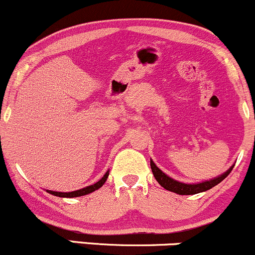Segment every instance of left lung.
<instances>
[{
    "label": "left lung",
    "instance_id": "obj_1",
    "mask_svg": "<svg viewBox=\"0 0 255 255\" xmlns=\"http://www.w3.org/2000/svg\"><path fill=\"white\" fill-rule=\"evenodd\" d=\"M233 168L234 165L231 166L229 170L225 171L223 175L213 178V180L206 181V182L197 183V184H187V183H182V182H178V181L172 180L171 177H169L168 175H165L164 172L160 170V169L151 160L152 172H153V176L158 181V183H159L162 187H164L166 191L174 192L180 195H191V194H197V193H200V192L209 191V189H211L212 187L217 186L218 183H221L222 181H223L224 178L230 174V171L233 170Z\"/></svg>",
    "mask_w": 255,
    "mask_h": 255
}]
</instances>
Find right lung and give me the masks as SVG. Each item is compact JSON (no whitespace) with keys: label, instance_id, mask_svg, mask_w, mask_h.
Instances as JSON below:
<instances>
[{"label":"right lung","instance_id":"1","mask_svg":"<svg viewBox=\"0 0 255 255\" xmlns=\"http://www.w3.org/2000/svg\"><path fill=\"white\" fill-rule=\"evenodd\" d=\"M108 176H109V171L105 172L104 176L102 177L101 180L98 181V182H96L95 184H92V186L85 187V188H83V189H79V191L68 192V193L54 192V191H46V192L50 193V194H52V195H55V197H61V198H77V197H81V195H86V194H89V193H92V192L97 191L98 188H101V187L104 184L105 181H107Z\"/></svg>","mask_w":255,"mask_h":255}]
</instances>
